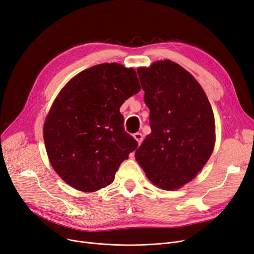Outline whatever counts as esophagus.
<instances>
[{"instance_id": "obj_1", "label": "esophagus", "mask_w": 254, "mask_h": 254, "mask_svg": "<svg viewBox=\"0 0 254 254\" xmlns=\"http://www.w3.org/2000/svg\"><path fill=\"white\" fill-rule=\"evenodd\" d=\"M134 138L136 139V141L138 142V144L140 145L143 141V135L141 134V132H136V134H134Z\"/></svg>"}]
</instances>
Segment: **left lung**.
Segmentation results:
<instances>
[{
  "label": "left lung",
  "instance_id": "obj_1",
  "mask_svg": "<svg viewBox=\"0 0 254 254\" xmlns=\"http://www.w3.org/2000/svg\"><path fill=\"white\" fill-rule=\"evenodd\" d=\"M151 132L136 150L148 179L163 190H177L203 169L214 148L212 107L193 76L171 61L140 68Z\"/></svg>",
  "mask_w": 254,
  "mask_h": 254
}]
</instances>
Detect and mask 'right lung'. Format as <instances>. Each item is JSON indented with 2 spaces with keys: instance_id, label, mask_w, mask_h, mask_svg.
<instances>
[{
  "instance_id": "add662e5",
  "label": "right lung",
  "mask_w": 254,
  "mask_h": 254,
  "mask_svg": "<svg viewBox=\"0 0 254 254\" xmlns=\"http://www.w3.org/2000/svg\"><path fill=\"white\" fill-rule=\"evenodd\" d=\"M140 91L134 69L101 64L71 79L53 102L43 135L51 166L81 191L111 184L120 164L138 147L119 108Z\"/></svg>"
}]
</instances>
